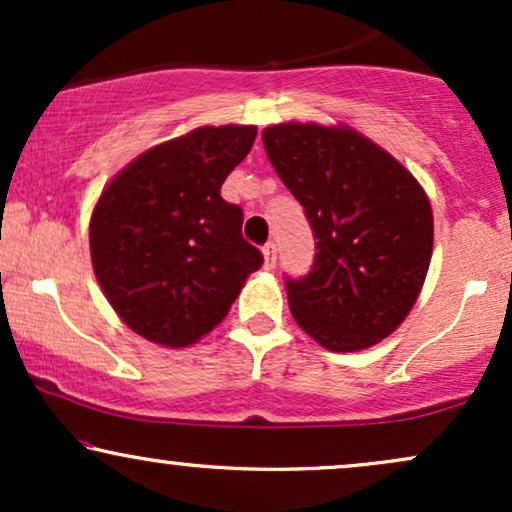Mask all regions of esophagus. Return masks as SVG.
Here are the masks:
<instances>
[{
	"mask_svg": "<svg viewBox=\"0 0 512 512\" xmlns=\"http://www.w3.org/2000/svg\"><path fill=\"white\" fill-rule=\"evenodd\" d=\"M262 255H264V267L274 269V264H276V245H274V243L264 245Z\"/></svg>",
	"mask_w": 512,
	"mask_h": 512,
	"instance_id": "1",
	"label": "esophagus"
}]
</instances>
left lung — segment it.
I'll return each mask as SVG.
<instances>
[{
  "label": "left lung",
  "instance_id": "8db88e82",
  "mask_svg": "<svg viewBox=\"0 0 512 512\" xmlns=\"http://www.w3.org/2000/svg\"><path fill=\"white\" fill-rule=\"evenodd\" d=\"M262 142L317 240L313 269L286 279L301 330L339 354L390 337L431 264L433 211L424 187L344 125L284 122L264 129Z\"/></svg>",
  "mask_w": 512,
  "mask_h": 512
}]
</instances>
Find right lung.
<instances>
[{
    "label": "right lung",
    "instance_id": "obj_1",
    "mask_svg": "<svg viewBox=\"0 0 512 512\" xmlns=\"http://www.w3.org/2000/svg\"><path fill=\"white\" fill-rule=\"evenodd\" d=\"M257 127H199L144 151L110 180L91 216V262L122 322L161 346L214 330L262 252L221 185L250 154Z\"/></svg>",
    "mask_w": 512,
    "mask_h": 512
}]
</instances>
